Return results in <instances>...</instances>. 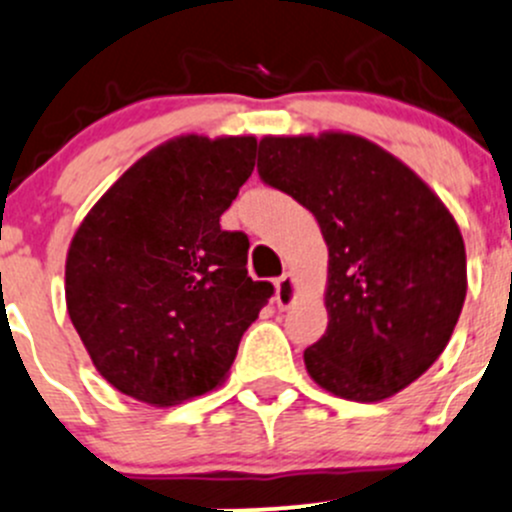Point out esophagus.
<instances>
[{
    "label": "esophagus",
    "instance_id": "1",
    "mask_svg": "<svg viewBox=\"0 0 512 512\" xmlns=\"http://www.w3.org/2000/svg\"><path fill=\"white\" fill-rule=\"evenodd\" d=\"M298 300V281H295L293 273H283L276 281V303L278 308L286 310Z\"/></svg>",
    "mask_w": 512,
    "mask_h": 512
}]
</instances>
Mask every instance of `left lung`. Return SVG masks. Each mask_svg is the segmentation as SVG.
I'll return each mask as SVG.
<instances>
[{"label":"left lung","mask_w":512,"mask_h":512,"mask_svg":"<svg viewBox=\"0 0 512 512\" xmlns=\"http://www.w3.org/2000/svg\"><path fill=\"white\" fill-rule=\"evenodd\" d=\"M258 175L318 219L328 244V330L303 352L313 382L384 402L429 370L466 300V246L412 167L360 135H266Z\"/></svg>","instance_id":"1"}]
</instances>
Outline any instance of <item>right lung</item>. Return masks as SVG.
Returning <instances> with one entry per match:
<instances>
[{
	"mask_svg": "<svg viewBox=\"0 0 512 512\" xmlns=\"http://www.w3.org/2000/svg\"><path fill=\"white\" fill-rule=\"evenodd\" d=\"M254 157V135H179L128 167L78 224L68 318L118 392L177 407L224 384L273 293L246 271L249 236L219 224Z\"/></svg>",
	"mask_w": 512,
	"mask_h": 512,
	"instance_id": "right-lung-1",
	"label": "right lung"
}]
</instances>
